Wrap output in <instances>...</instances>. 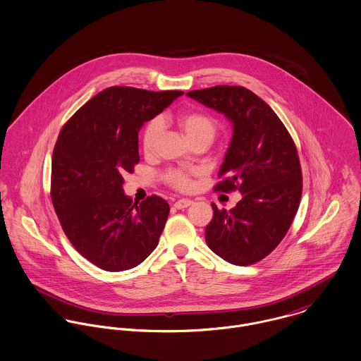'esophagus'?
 <instances>
[{
  "mask_svg": "<svg viewBox=\"0 0 361 361\" xmlns=\"http://www.w3.org/2000/svg\"><path fill=\"white\" fill-rule=\"evenodd\" d=\"M193 204V202L192 200H189V199H180V200H178L173 207L175 208H178V209H183V208H188L189 206H192Z\"/></svg>",
  "mask_w": 361,
  "mask_h": 361,
  "instance_id": "obj_1",
  "label": "esophagus"
}]
</instances>
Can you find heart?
<instances>
[{"label":"heart","instance_id":"obj_1","mask_svg":"<svg viewBox=\"0 0 361 361\" xmlns=\"http://www.w3.org/2000/svg\"><path fill=\"white\" fill-rule=\"evenodd\" d=\"M175 121L189 143H192L195 140H207L211 143V140L215 137L216 130H218L216 121L202 111L179 112L176 115ZM161 130H162V125H161L159 119H153L146 126V129L143 132V139H142V146H143L145 153L150 154L154 152L157 142L161 136ZM165 179L173 188H176L179 190H186L192 186L190 175L180 169L168 171L165 173Z\"/></svg>","mask_w":361,"mask_h":361}]
</instances>
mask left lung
<instances>
[{"label": "left lung", "mask_w": 361, "mask_h": 361, "mask_svg": "<svg viewBox=\"0 0 361 361\" xmlns=\"http://www.w3.org/2000/svg\"><path fill=\"white\" fill-rule=\"evenodd\" d=\"M225 115L232 139L214 189H238L242 200L226 211L214 203L206 228L208 247L235 265L268 256L286 235L302 197V169L286 128L253 92L240 86H215L186 94Z\"/></svg>", "instance_id": "obj_1"}]
</instances>
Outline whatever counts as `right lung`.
<instances>
[{
	"instance_id": "right-lung-1",
	"label": "right lung",
	"mask_w": 361,
	"mask_h": 361,
	"mask_svg": "<svg viewBox=\"0 0 361 361\" xmlns=\"http://www.w3.org/2000/svg\"><path fill=\"white\" fill-rule=\"evenodd\" d=\"M183 92L108 87L80 106L54 147L51 199L73 247L99 268L130 269L152 255L169 204L147 197L133 204L123 173L140 161L139 130Z\"/></svg>"
}]
</instances>
